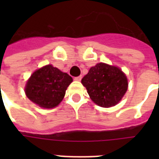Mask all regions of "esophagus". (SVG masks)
<instances>
[{"instance_id":"esophagus-1","label":"esophagus","mask_w":159,"mask_h":159,"mask_svg":"<svg viewBox=\"0 0 159 159\" xmlns=\"http://www.w3.org/2000/svg\"><path fill=\"white\" fill-rule=\"evenodd\" d=\"M82 76H78V77H74V80L75 81H78V82H79V81H81V80H82Z\"/></svg>"}]
</instances>
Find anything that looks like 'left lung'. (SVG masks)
I'll list each match as a JSON object with an SVG mask.
<instances>
[{
	"mask_svg": "<svg viewBox=\"0 0 159 159\" xmlns=\"http://www.w3.org/2000/svg\"><path fill=\"white\" fill-rule=\"evenodd\" d=\"M91 99L102 107L116 105L127 91L128 81L119 67L97 63L82 79Z\"/></svg>",
	"mask_w": 159,
	"mask_h": 159,
	"instance_id": "8db88e82",
	"label": "left lung"
}]
</instances>
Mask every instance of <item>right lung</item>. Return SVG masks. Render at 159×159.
<instances>
[{"label": "right lung", "instance_id": "1", "mask_svg": "<svg viewBox=\"0 0 159 159\" xmlns=\"http://www.w3.org/2000/svg\"><path fill=\"white\" fill-rule=\"evenodd\" d=\"M72 78L52 65L36 70L27 82L25 94L43 108H53L62 102Z\"/></svg>", "mask_w": 159, "mask_h": 159}]
</instances>
